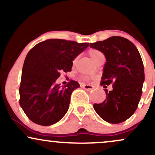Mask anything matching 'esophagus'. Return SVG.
Returning <instances> with one entry per match:
<instances>
[{"mask_svg": "<svg viewBox=\"0 0 155 155\" xmlns=\"http://www.w3.org/2000/svg\"><path fill=\"white\" fill-rule=\"evenodd\" d=\"M81 87L84 88L85 90H92V89L94 88V87L92 86V85L85 84H81Z\"/></svg>", "mask_w": 155, "mask_h": 155, "instance_id": "1", "label": "esophagus"}]
</instances>
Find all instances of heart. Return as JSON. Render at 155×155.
<instances>
[{"label":"heart","mask_w":155,"mask_h":155,"mask_svg":"<svg viewBox=\"0 0 155 155\" xmlns=\"http://www.w3.org/2000/svg\"><path fill=\"white\" fill-rule=\"evenodd\" d=\"M88 54L90 56V58H92V60H93L95 63H97L99 60L102 59V58H104V54L102 52V51L98 50V49H91L88 51ZM76 63V59L73 60V63ZM81 78L83 80H86V81H89V80H91L93 79V76H87V75H82L81 76Z\"/></svg>","instance_id":"b5f03b06"}]
</instances>
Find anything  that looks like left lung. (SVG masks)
Returning a JSON list of instances; mask_svg holds the SVG:
<instances>
[{"label": "left lung", "instance_id": "obj_1", "mask_svg": "<svg viewBox=\"0 0 155 155\" xmlns=\"http://www.w3.org/2000/svg\"><path fill=\"white\" fill-rule=\"evenodd\" d=\"M90 47L102 51L106 58L101 82L106 97L94 104V109L109 123L124 122L135 113L141 97L144 70L139 51L130 41L120 36L90 43ZM111 83L113 90L108 91L105 85Z\"/></svg>", "mask_w": 155, "mask_h": 155}]
</instances>
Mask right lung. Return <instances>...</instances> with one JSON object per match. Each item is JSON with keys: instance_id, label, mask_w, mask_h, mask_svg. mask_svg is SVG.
Returning <instances> with one entry per match:
<instances>
[{"instance_id": "obj_1", "label": "right lung", "mask_w": 155, "mask_h": 155, "mask_svg": "<svg viewBox=\"0 0 155 155\" xmlns=\"http://www.w3.org/2000/svg\"><path fill=\"white\" fill-rule=\"evenodd\" d=\"M88 46L89 43L49 39L29 51L22 68L19 102L32 122L49 126L65 114L72 92L80 85L71 80L62 87L55 81L61 72L71 71L73 60Z\"/></svg>"}]
</instances>
